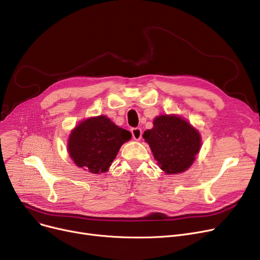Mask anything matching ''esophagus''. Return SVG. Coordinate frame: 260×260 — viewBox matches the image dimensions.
Returning <instances> with one entry per match:
<instances>
[{
  "label": "esophagus",
  "instance_id": "1",
  "mask_svg": "<svg viewBox=\"0 0 260 260\" xmlns=\"http://www.w3.org/2000/svg\"><path fill=\"white\" fill-rule=\"evenodd\" d=\"M132 135H133V138L136 140V141H139L142 137V131L141 128L139 127H136V128H133L132 129Z\"/></svg>",
  "mask_w": 260,
  "mask_h": 260
}]
</instances>
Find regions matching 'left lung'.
<instances>
[{
    "label": "left lung",
    "instance_id": "obj_1",
    "mask_svg": "<svg viewBox=\"0 0 260 260\" xmlns=\"http://www.w3.org/2000/svg\"><path fill=\"white\" fill-rule=\"evenodd\" d=\"M150 145L158 166L166 174L187 171L197 159L202 145L199 131L177 115H161L142 136Z\"/></svg>",
    "mask_w": 260,
    "mask_h": 260
}]
</instances>
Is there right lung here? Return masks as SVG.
Returning <instances> with one entry per match:
<instances>
[{"mask_svg": "<svg viewBox=\"0 0 260 260\" xmlns=\"http://www.w3.org/2000/svg\"><path fill=\"white\" fill-rule=\"evenodd\" d=\"M131 138L128 131L119 127L106 116L91 117L81 121L71 131L68 153L78 168L101 174L108 171L121 145Z\"/></svg>", "mask_w": 260, "mask_h": 260, "instance_id": "1", "label": "right lung"}]
</instances>
